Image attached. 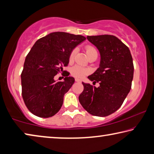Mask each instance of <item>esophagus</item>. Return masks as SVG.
I'll list each match as a JSON object with an SVG mask.
<instances>
[{"instance_id": "esophagus-1", "label": "esophagus", "mask_w": 154, "mask_h": 154, "mask_svg": "<svg viewBox=\"0 0 154 154\" xmlns=\"http://www.w3.org/2000/svg\"><path fill=\"white\" fill-rule=\"evenodd\" d=\"M75 82H78V83H81V82H82V80L79 79H77V78H76V79H75Z\"/></svg>"}]
</instances>
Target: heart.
Returning a JSON list of instances; mask_svg holds the SVG:
<instances>
[{
	"instance_id": "1",
	"label": "heart",
	"mask_w": 154,
	"mask_h": 154,
	"mask_svg": "<svg viewBox=\"0 0 154 154\" xmlns=\"http://www.w3.org/2000/svg\"><path fill=\"white\" fill-rule=\"evenodd\" d=\"M77 53V49H74L73 50L71 51V54L69 56V60L72 61L74 59V57L75 54ZM86 53L88 56L92 55L94 54H97L96 49L92 46H87L86 47ZM88 70L84 69L80 66H75L72 68L71 69V74L72 76H74L77 78H83L85 75L88 73Z\"/></svg>"
}]
</instances>
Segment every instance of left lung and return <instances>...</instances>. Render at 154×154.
I'll return each mask as SVG.
<instances>
[{
  "label": "left lung",
  "instance_id": "obj_1",
  "mask_svg": "<svg viewBox=\"0 0 154 154\" xmlns=\"http://www.w3.org/2000/svg\"><path fill=\"white\" fill-rule=\"evenodd\" d=\"M96 47L100 61L96 71L88 78L96 88L82 82L83 91L79 96L81 105L93 116L105 117L122 106L131 89L134 65L129 48L113 35L88 36Z\"/></svg>",
  "mask_w": 154,
  "mask_h": 154
}]
</instances>
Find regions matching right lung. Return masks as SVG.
Instances as JSON below:
<instances>
[{
  "label": "right lung",
  "instance_id": "obj_1",
  "mask_svg": "<svg viewBox=\"0 0 154 154\" xmlns=\"http://www.w3.org/2000/svg\"><path fill=\"white\" fill-rule=\"evenodd\" d=\"M85 39L82 35L54 32L34 44L21 75L22 97L31 113L47 118L59 111L75 79L68 75L63 82H56L54 77L69 64L71 51Z\"/></svg>",
  "mask_w": 154,
  "mask_h": 154
}]
</instances>
